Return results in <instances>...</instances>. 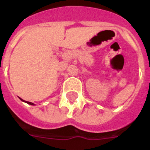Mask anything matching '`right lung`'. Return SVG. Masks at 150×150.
Wrapping results in <instances>:
<instances>
[{
  "instance_id": "obj_1",
  "label": "right lung",
  "mask_w": 150,
  "mask_h": 150,
  "mask_svg": "<svg viewBox=\"0 0 150 150\" xmlns=\"http://www.w3.org/2000/svg\"><path fill=\"white\" fill-rule=\"evenodd\" d=\"M21 99V98H20ZM21 100H22V99H21ZM22 101H25V100H22ZM25 103H28V104H30V105H33V103H31V102H28V101H25Z\"/></svg>"
}]
</instances>
